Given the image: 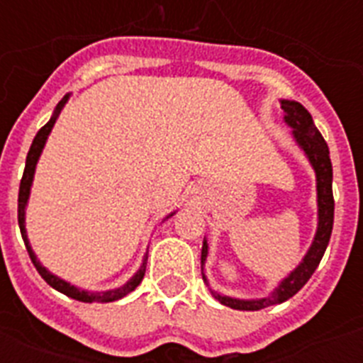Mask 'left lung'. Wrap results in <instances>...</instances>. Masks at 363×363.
I'll use <instances>...</instances> for the list:
<instances>
[{
  "label": "left lung",
  "instance_id": "left-lung-1",
  "mask_svg": "<svg viewBox=\"0 0 363 363\" xmlns=\"http://www.w3.org/2000/svg\"><path fill=\"white\" fill-rule=\"evenodd\" d=\"M280 105L281 111H284V121L293 129L294 140L300 145V149L306 152L307 160H309L314 172H316L318 227H316V234H314L309 251L303 256L300 265L291 272L289 277L284 278L269 296L259 298V300H238V298H230L225 296V294L216 293V291H211L220 303L230 307V309L259 311L264 307L277 306V303L293 298L313 277V272L318 267L320 259H322L323 252L329 245V240H331L333 220H335V198H333V165L331 158H329V147H327L320 130L316 129L313 116L303 105L293 101V99H280ZM207 252H209V245H207V240H203V247H201V277H203L205 284L209 285L203 272Z\"/></svg>",
  "mask_w": 363,
  "mask_h": 363
}]
</instances>
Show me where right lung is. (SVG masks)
Segmentation results:
<instances>
[{"mask_svg": "<svg viewBox=\"0 0 363 363\" xmlns=\"http://www.w3.org/2000/svg\"><path fill=\"white\" fill-rule=\"evenodd\" d=\"M67 99H69V94H67L65 98H63L62 101L57 104V107H56V111H54L52 118H50V120L47 121V123H45L40 130H38L36 138H34V142H32V145H30V150H28V154H27L23 178H21V184H19V194H18V223H19V230H21V236H23L25 247H27V252H28V256H30V259H32V264H34L36 271L40 272L41 278H43V280L47 281L50 287H54V289L60 291V293L67 294L69 298H74V300L85 301V303H92V301H96V303H107V301H114V300H120V298L127 296V294L133 293V291L136 289L138 285L142 284L143 277H145L147 252H145V256H143L142 267L138 269L136 274H134V277L130 278L127 284L121 285V287H118V289L101 291V293H91V291L78 289L76 285H70L69 281L62 280V278H57L56 274H52L50 271H47V269H45L43 265L40 264V259L36 258L34 251H32V247H30V243H28V238H27V229H25V207H27L28 194H30L32 179H34V171H36V163H38V160H40L41 150H43L45 143H47V138H49L50 130H52L54 123H56L57 116H60V112H62V108L65 107ZM172 214H174V213H171L167 218H171Z\"/></svg>", "mask_w": 363, "mask_h": 363, "instance_id": "add662e5", "label": "right lung"}]
</instances>
